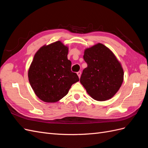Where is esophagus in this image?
I'll list each match as a JSON object with an SVG mask.
<instances>
[{"mask_svg": "<svg viewBox=\"0 0 148 148\" xmlns=\"http://www.w3.org/2000/svg\"><path fill=\"white\" fill-rule=\"evenodd\" d=\"M81 74H82L81 71H78V72H77V75H78V76L79 78H80V77H81Z\"/></svg>", "mask_w": 148, "mask_h": 148, "instance_id": "1", "label": "esophagus"}]
</instances>
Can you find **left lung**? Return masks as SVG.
<instances>
[{
    "label": "left lung",
    "instance_id": "obj_1",
    "mask_svg": "<svg viewBox=\"0 0 148 148\" xmlns=\"http://www.w3.org/2000/svg\"><path fill=\"white\" fill-rule=\"evenodd\" d=\"M83 59L88 66L80 83L92 99L104 101L112 97L123 81V70L114 53L104 44L98 43L86 49Z\"/></svg>",
    "mask_w": 148,
    "mask_h": 148
}]
</instances>
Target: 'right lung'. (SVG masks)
<instances>
[{"mask_svg": "<svg viewBox=\"0 0 148 148\" xmlns=\"http://www.w3.org/2000/svg\"><path fill=\"white\" fill-rule=\"evenodd\" d=\"M68 52V47L59 41L41 47L35 53L28 79L36 95L44 102L59 101L79 81L77 74L71 70Z\"/></svg>", "mask_w": 148, "mask_h": 148, "instance_id": "right-lung-1", "label": "right lung"}]
</instances>
